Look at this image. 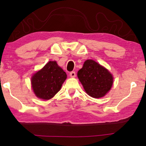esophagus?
<instances>
[{"instance_id": "obj_1", "label": "esophagus", "mask_w": 146, "mask_h": 146, "mask_svg": "<svg viewBox=\"0 0 146 146\" xmlns=\"http://www.w3.org/2000/svg\"><path fill=\"white\" fill-rule=\"evenodd\" d=\"M70 76L71 78H74L76 77V72H70Z\"/></svg>"}]
</instances>
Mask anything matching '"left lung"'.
I'll return each mask as SVG.
<instances>
[{
	"instance_id": "obj_1",
	"label": "left lung",
	"mask_w": 146,
	"mask_h": 146,
	"mask_svg": "<svg viewBox=\"0 0 146 146\" xmlns=\"http://www.w3.org/2000/svg\"><path fill=\"white\" fill-rule=\"evenodd\" d=\"M77 75L86 92L95 98L104 96L112 86L111 74L93 60H86Z\"/></svg>"
}]
</instances>
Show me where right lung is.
Returning a JSON list of instances; mask_svg holds the SVG:
<instances>
[{"instance_id":"add662e5","label":"right lung","mask_w":146,"mask_h":146,"mask_svg":"<svg viewBox=\"0 0 146 146\" xmlns=\"http://www.w3.org/2000/svg\"><path fill=\"white\" fill-rule=\"evenodd\" d=\"M67 75L56 61H50L31 78L32 88L38 98L50 100L60 91Z\"/></svg>"}]
</instances>
